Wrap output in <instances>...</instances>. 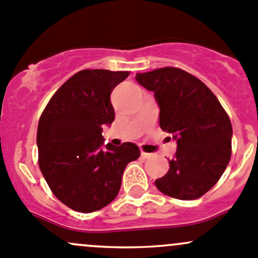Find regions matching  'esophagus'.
<instances>
[{
  "mask_svg": "<svg viewBox=\"0 0 258 258\" xmlns=\"http://www.w3.org/2000/svg\"><path fill=\"white\" fill-rule=\"evenodd\" d=\"M151 156H152L151 154H148V152H144V151H141V157H143V159H150Z\"/></svg>",
  "mask_w": 258,
  "mask_h": 258,
  "instance_id": "1",
  "label": "esophagus"
}]
</instances>
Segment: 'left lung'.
<instances>
[{"label": "left lung", "mask_w": 258, "mask_h": 258, "mask_svg": "<svg viewBox=\"0 0 258 258\" xmlns=\"http://www.w3.org/2000/svg\"><path fill=\"white\" fill-rule=\"evenodd\" d=\"M135 80L154 92L160 126L177 143L168 172L155 181L157 189L182 201L206 195L231 157L229 115L201 80L181 69H157L137 74Z\"/></svg>", "instance_id": "left-lung-1"}]
</instances>
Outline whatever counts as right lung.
I'll list each match as a JSON object with an SVG mask.
<instances>
[{
  "label": "right lung",
  "mask_w": 258,
  "mask_h": 258,
  "mask_svg": "<svg viewBox=\"0 0 258 258\" xmlns=\"http://www.w3.org/2000/svg\"><path fill=\"white\" fill-rule=\"evenodd\" d=\"M128 71L82 70L51 97L39 119V167L65 206L92 213L118 195L129 162L140 156L135 144L104 145L103 125L114 120L110 93Z\"/></svg>",
  "instance_id": "add662e5"
}]
</instances>
